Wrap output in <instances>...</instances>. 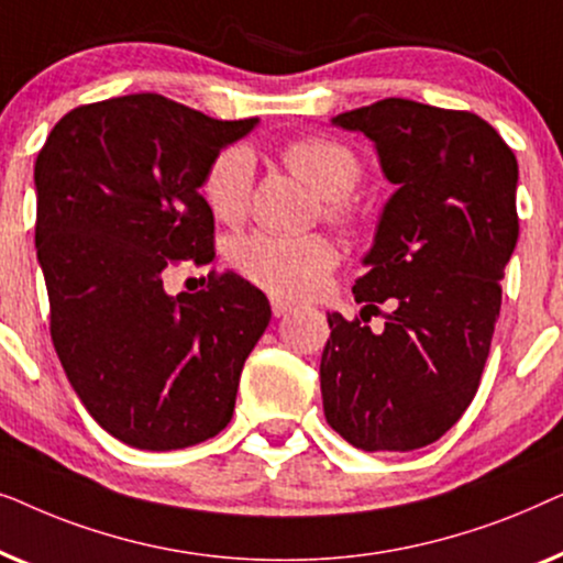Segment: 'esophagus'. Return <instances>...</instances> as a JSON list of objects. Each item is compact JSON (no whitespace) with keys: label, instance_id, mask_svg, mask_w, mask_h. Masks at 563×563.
<instances>
[{"label":"esophagus","instance_id":"esophagus-1","mask_svg":"<svg viewBox=\"0 0 563 563\" xmlns=\"http://www.w3.org/2000/svg\"><path fill=\"white\" fill-rule=\"evenodd\" d=\"M291 302H287V299H282V297H272V312H274V318H282V314H287V312H291Z\"/></svg>","mask_w":563,"mask_h":563}]
</instances>
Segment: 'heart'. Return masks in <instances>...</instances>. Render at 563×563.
I'll list each match as a JSON object with an SVG mask.
<instances>
[{"instance_id": "b5f03b06", "label": "heart", "mask_w": 563, "mask_h": 563, "mask_svg": "<svg viewBox=\"0 0 563 563\" xmlns=\"http://www.w3.org/2000/svg\"><path fill=\"white\" fill-rule=\"evenodd\" d=\"M284 164L322 197L328 220L349 222L353 205L345 197L361 179L358 153L335 137L310 135L284 148ZM256 161L245 145L222 148L207 166L202 197L218 220H241L251 202ZM233 264L274 295H314L338 266V249L325 235H276L251 233L233 245Z\"/></svg>"}]
</instances>
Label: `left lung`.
Returning <instances> with one entry per match:
<instances>
[{
    "label": "left lung",
    "instance_id": "obj_1",
    "mask_svg": "<svg viewBox=\"0 0 563 563\" xmlns=\"http://www.w3.org/2000/svg\"><path fill=\"white\" fill-rule=\"evenodd\" d=\"M376 145L397 191L384 205L356 302H387L382 333L328 312L320 361L328 426L361 451L441 438L479 389L518 243V161L474 112L389 97L333 118ZM364 307V310H366Z\"/></svg>",
    "mask_w": 563,
    "mask_h": 563
}]
</instances>
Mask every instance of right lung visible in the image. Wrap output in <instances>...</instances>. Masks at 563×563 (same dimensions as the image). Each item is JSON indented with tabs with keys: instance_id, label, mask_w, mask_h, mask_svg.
Here are the masks:
<instances>
[{
	"instance_id": "1",
	"label": "right lung",
	"mask_w": 563,
	"mask_h": 563,
	"mask_svg": "<svg viewBox=\"0 0 563 563\" xmlns=\"http://www.w3.org/2000/svg\"><path fill=\"white\" fill-rule=\"evenodd\" d=\"M256 122L145 91L76 107L37 153L35 249L53 345L91 418L133 449L218 435L272 320L264 291L233 272L210 274L197 295L164 289V268L214 258L199 187Z\"/></svg>"
}]
</instances>
